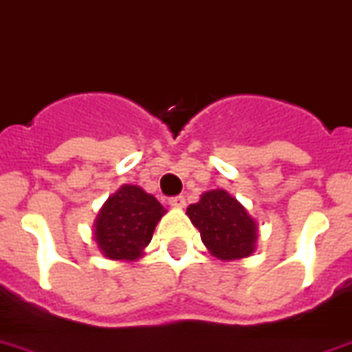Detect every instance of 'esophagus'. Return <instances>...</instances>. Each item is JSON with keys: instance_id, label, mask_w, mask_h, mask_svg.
<instances>
[{"instance_id": "obj_1", "label": "esophagus", "mask_w": 352, "mask_h": 352, "mask_svg": "<svg viewBox=\"0 0 352 352\" xmlns=\"http://www.w3.org/2000/svg\"><path fill=\"white\" fill-rule=\"evenodd\" d=\"M168 204L173 206V208H184V206H186V199L182 195L170 197V199H168Z\"/></svg>"}]
</instances>
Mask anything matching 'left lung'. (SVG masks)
Segmentation results:
<instances>
[{"label": "left lung", "mask_w": 352, "mask_h": 352, "mask_svg": "<svg viewBox=\"0 0 352 352\" xmlns=\"http://www.w3.org/2000/svg\"><path fill=\"white\" fill-rule=\"evenodd\" d=\"M186 213L201 231L206 248L217 258H244L255 250V221L228 191H208L197 204H191Z\"/></svg>", "instance_id": "left-lung-1"}]
</instances>
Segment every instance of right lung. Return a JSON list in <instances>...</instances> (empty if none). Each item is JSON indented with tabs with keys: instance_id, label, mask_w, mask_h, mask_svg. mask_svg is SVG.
Returning a JSON list of instances; mask_svg holds the SVG:
<instances>
[{
	"instance_id": "right-lung-1",
	"label": "right lung",
	"mask_w": 352,
	"mask_h": 352,
	"mask_svg": "<svg viewBox=\"0 0 352 352\" xmlns=\"http://www.w3.org/2000/svg\"><path fill=\"white\" fill-rule=\"evenodd\" d=\"M164 208L139 186L124 184L111 195L96 221V241L102 255L113 260H135L150 244Z\"/></svg>"
}]
</instances>
